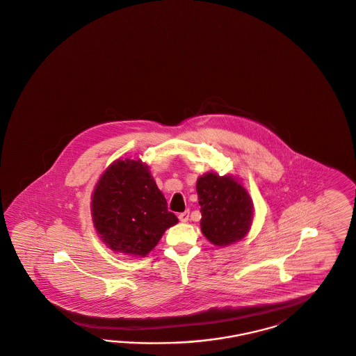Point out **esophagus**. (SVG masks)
<instances>
[{
  "label": "esophagus",
  "mask_w": 356,
  "mask_h": 356,
  "mask_svg": "<svg viewBox=\"0 0 356 356\" xmlns=\"http://www.w3.org/2000/svg\"><path fill=\"white\" fill-rule=\"evenodd\" d=\"M179 220L181 222H186L189 220V210H185L183 213L179 214Z\"/></svg>",
  "instance_id": "1"
}]
</instances>
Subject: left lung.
I'll list each match as a JSON object with an SVG mask.
<instances>
[{
	"instance_id": "8db88e82",
	"label": "left lung",
	"mask_w": 356,
	"mask_h": 356,
	"mask_svg": "<svg viewBox=\"0 0 356 356\" xmlns=\"http://www.w3.org/2000/svg\"><path fill=\"white\" fill-rule=\"evenodd\" d=\"M201 232L216 245H232L245 236L252 221L247 191L232 177L209 172L197 180Z\"/></svg>"
}]
</instances>
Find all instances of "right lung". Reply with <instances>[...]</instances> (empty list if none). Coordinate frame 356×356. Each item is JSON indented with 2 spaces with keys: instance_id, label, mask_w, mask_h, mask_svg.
Instances as JSON below:
<instances>
[{
  "instance_id": "obj_1",
  "label": "right lung",
  "mask_w": 356,
  "mask_h": 356,
  "mask_svg": "<svg viewBox=\"0 0 356 356\" xmlns=\"http://www.w3.org/2000/svg\"><path fill=\"white\" fill-rule=\"evenodd\" d=\"M97 233L114 251L145 257L177 223L140 160H117L101 176L92 197Z\"/></svg>"
}]
</instances>
